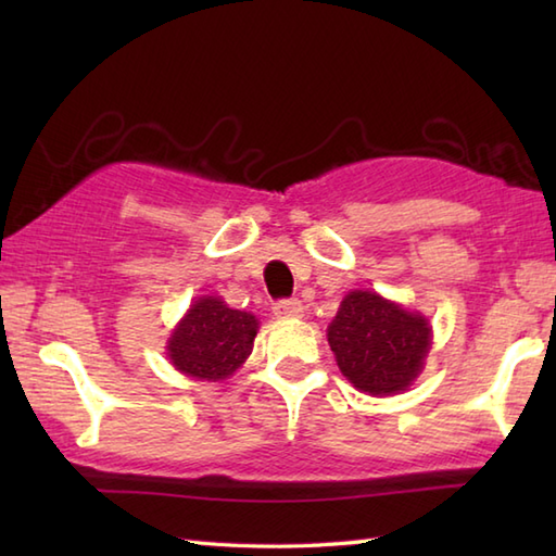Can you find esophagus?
Wrapping results in <instances>:
<instances>
[{
  "instance_id": "obj_1",
  "label": "esophagus",
  "mask_w": 556,
  "mask_h": 556,
  "mask_svg": "<svg viewBox=\"0 0 556 556\" xmlns=\"http://www.w3.org/2000/svg\"><path fill=\"white\" fill-rule=\"evenodd\" d=\"M275 315L277 317H301L303 305L299 299H285L275 303Z\"/></svg>"
}]
</instances>
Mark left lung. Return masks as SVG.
<instances>
[{"label":"left lung","mask_w":556,"mask_h":556,"mask_svg":"<svg viewBox=\"0 0 556 556\" xmlns=\"http://www.w3.org/2000/svg\"><path fill=\"white\" fill-rule=\"evenodd\" d=\"M339 370L370 396L406 392L422 372L432 329L420 313L375 291H349L327 327Z\"/></svg>","instance_id":"1"}]
</instances>
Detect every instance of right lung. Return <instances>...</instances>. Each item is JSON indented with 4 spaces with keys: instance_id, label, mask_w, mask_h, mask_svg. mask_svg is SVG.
I'll return each mask as SVG.
<instances>
[{
    "instance_id": "add662e5",
    "label": "right lung",
    "mask_w": 556,
    "mask_h": 556,
    "mask_svg": "<svg viewBox=\"0 0 556 556\" xmlns=\"http://www.w3.org/2000/svg\"><path fill=\"white\" fill-rule=\"evenodd\" d=\"M257 334L255 315L233 311L217 296H203L174 327L167 356L179 372L195 380H227L251 356Z\"/></svg>"
}]
</instances>
